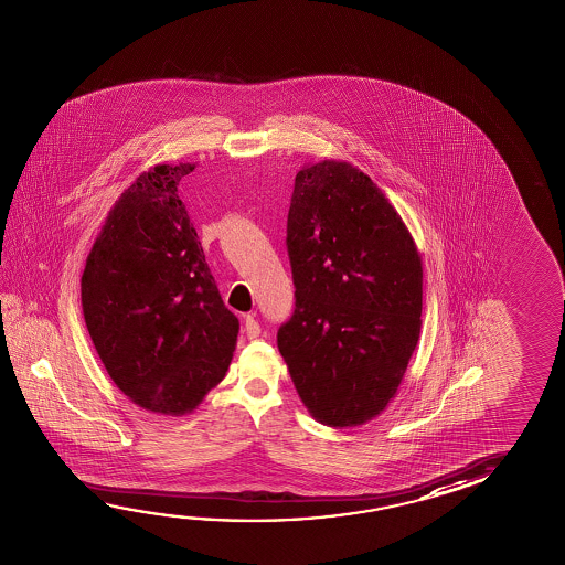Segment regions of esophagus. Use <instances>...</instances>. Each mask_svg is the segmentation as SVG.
Listing matches in <instances>:
<instances>
[{"mask_svg":"<svg viewBox=\"0 0 565 565\" xmlns=\"http://www.w3.org/2000/svg\"><path fill=\"white\" fill-rule=\"evenodd\" d=\"M244 333H246L248 339H256L262 333V327H259L254 315H246V319H244Z\"/></svg>","mask_w":565,"mask_h":565,"instance_id":"obj_1","label":"esophagus"}]
</instances>
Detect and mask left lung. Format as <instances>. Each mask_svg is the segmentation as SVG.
<instances>
[{
  "label": "left lung",
  "instance_id": "8db88e82",
  "mask_svg": "<svg viewBox=\"0 0 565 565\" xmlns=\"http://www.w3.org/2000/svg\"><path fill=\"white\" fill-rule=\"evenodd\" d=\"M296 311L278 349L323 426L371 422L396 396L422 329V256L398 211L337 159L296 175L287 214Z\"/></svg>",
  "mask_w": 565,
  "mask_h": 565
}]
</instances>
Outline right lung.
Instances as JSON below:
<instances>
[{
	"label": "right lung",
	"instance_id": "right-lung-1",
	"mask_svg": "<svg viewBox=\"0 0 565 565\" xmlns=\"http://www.w3.org/2000/svg\"><path fill=\"white\" fill-rule=\"evenodd\" d=\"M193 169L143 171L111 206L81 279L104 369L134 404L166 416L191 414L224 379L241 329L177 194Z\"/></svg>",
	"mask_w": 565,
	"mask_h": 565
}]
</instances>
